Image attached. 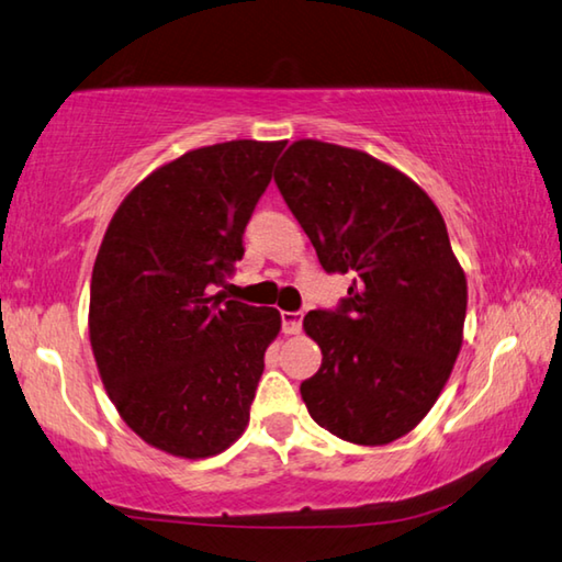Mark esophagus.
I'll return each mask as SVG.
<instances>
[{"mask_svg": "<svg viewBox=\"0 0 562 562\" xmlns=\"http://www.w3.org/2000/svg\"><path fill=\"white\" fill-rule=\"evenodd\" d=\"M280 319H282V333L284 335H297L302 329V313H280Z\"/></svg>", "mask_w": 562, "mask_h": 562, "instance_id": "esophagus-1", "label": "esophagus"}]
</instances>
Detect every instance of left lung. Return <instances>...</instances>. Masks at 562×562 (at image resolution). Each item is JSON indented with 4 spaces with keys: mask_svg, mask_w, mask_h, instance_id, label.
I'll use <instances>...</instances> for the list:
<instances>
[{
    "mask_svg": "<svg viewBox=\"0 0 562 562\" xmlns=\"http://www.w3.org/2000/svg\"><path fill=\"white\" fill-rule=\"evenodd\" d=\"M274 182L325 272L352 280L310 310L323 364L300 385L313 420L355 445H387L423 420L462 345L468 282L435 202L360 149L300 139Z\"/></svg>",
    "mask_w": 562,
    "mask_h": 562,
    "instance_id": "1",
    "label": "left lung"
}]
</instances>
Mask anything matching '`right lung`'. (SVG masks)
Masks as SVG:
<instances>
[{"mask_svg": "<svg viewBox=\"0 0 562 562\" xmlns=\"http://www.w3.org/2000/svg\"><path fill=\"white\" fill-rule=\"evenodd\" d=\"M284 145L192 149L142 180L106 227L89 292L92 352L122 420L169 456H217L249 420L280 313L210 288L243 260Z\"/></svg>", "mask_w": 562, "mask_h": 562, "instance_id": "1", "label": "right lung"}]
</instances>
